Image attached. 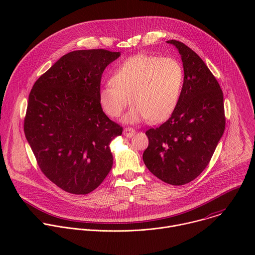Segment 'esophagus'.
Masks as SVG:
<instances>
[{
  "label": "esophagus",
  "mask_w": 255,
  "mask_h": 255,
  "mask_svg": "<svg viewBox=\"0 0 255 255\" xmlns=\"http://www.w3.org/2000/svg\"><path fill=\"white\" fill-rule=\"evenodd\" d=\"M123 134H124L126 137L131 138V137L135 134V130H134L133 128H131V127H127V128H125V129H124Z\"/></svg>",
  "instance_id": "1"
}]
</instances>
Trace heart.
<instances>
[{"instance_id": "obj_1", "label": "heart", "mask_w": 255, "mask_h": 255, "mask_svg": "<svg viewBox=\"0 0 255 255\" xmlns=\"http://www.w3.org/2000/svg\"><path fill=\"white\" fill-rule=\"evenodd\" d=\"M184 85V69L172 57L137 54L113 71L111 83L99 91V103L111 118L122 115L129 104L133 107L124 117L134 124L146 118L149 123L168 119L176 109Z\"/></svg>"}]
</instances>
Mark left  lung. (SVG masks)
I'll return each instance as SVG.
<instances>
[{
	"mask_svg": "<svg viewBox=\"0 0 255 255\" xmlns=\"http://www.w3.org/2000/svg\"><path fill=\"white\" fill-rule=\"evenodd\" d=\"M178 50L184 85L170 118L146 131L143 161L156 177L173 186L194 180L209 164L225 130L223 93L208 66L186 44L166 41Z\"/></svg>",
	"mask_w": 255,
	"mask_h": 255,
	"instance_id": "obj_1",
	"label": "left lung"
}]
</instances>
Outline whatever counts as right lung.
<instances>
[{"label": "right lung", "mask_w": 255, "mask_h": 255, "mask_svg": "<svg viewBox=\"0 0 255 255\" xmlns=\"http://www.w3.org/2000/svg\"><path fill=\"white\" fill-rule=\"evenodd\" d=\"M121 55L105 49L71 51L35 82L24 132L41 171L75 195L97 189L110 172L111 141L123 128L99 103L105 68Z\"/></svg>", "instance_id": "add662e5"}]
</instances>
